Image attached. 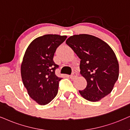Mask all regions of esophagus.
Returning a JSON list of instances; mask_svg holds the SVG:
<instances>
[{
	"mask_svg": "<svg viewBox=\"0 0 130 130\" xmlns=\"http://www.w3.org/2000/svg\"><path fill=\"white\" fill-rule=\"evenodd\" d=\"M77 77V74L76 73H75V72H74V73H72V74L70 75V78H71L72 80H74L75 79V78H76Z\"/></svg>",
	"mask_w": 130,
	"mask_h": 130,
	"instance_id": "obj_1",
	"label": "esophagus"
}]
</instances>
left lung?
I'll return each mask as SVG.
<instances>
[{
    "label": "left lung",
    "mask_w": 130,
    "mask_h": 130,
    "mask_svg": "<svg viewBox=\"0 0 130 130\" xmlns=\"http://www.w3.org/2000/svg\"><path fill=\"white\" fill-rule=\"evenodd\" d=\"M66 44L81 59L80 74L87 82L80 94L89 101L101 100L112 91L119 77L115 53L106 42L88 34L69 37Z\"/></svg>",
    "instance_id": "1"
}]
</instances>
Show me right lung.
<instances>
[{"instance_id":"obj_1","label":"right lung","mask_w":130,"mask_h":130,"mask_svg":"<svg viewBox=\"0 0 130 130\" xmlns=\"http://www.w3.org/2000/svg\"><path fill=\"white\" fill-rule=\"evenodd\" d=\"M67 36L48 34L33 40L26 49L21 64V75L30 97L41 106L56 96L59 82L55 74L58 68L53 61L56 48Z\"/></svg>"}]
</instances>
